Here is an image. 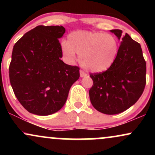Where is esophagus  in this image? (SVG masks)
<instances>
[{
	"mask_svg": "<svg viewBox=\"0 0 155 155\" xmlns=\"http://www.w3.org/2000/svg\"><path fill=\"white\" fill-rule=\"evenodd\" d=\"M87 76V74L84 71H83L82 70H80V76L81 77H84Z\"/></svg>",
	"mask_w": 155,
	"mask_h": 155,
	"instance_id": "obj_1",
	"label": "esophagus"
}]
</instances>
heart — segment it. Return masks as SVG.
<instances>
[{"label":"heart","mask_w":155,"mask_h":155,"mask_svg":"<svg viewBox=\"0 0 155 155\" xmlns=\"http://www.w3.org/2000/svg\"><path fill=\"white\" fill-rule=\"evenodd\" d=\"M118 52V42L114 35L100 32L75 31L68 36V42L62 45L63 58L74 64L76 54L79 63L92 72H102L113 65Z\"/></svg>","instance_id":"heart-1"}]
</instances>
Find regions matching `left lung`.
Instances as JSON below:
<instances>
[{"label":"left lung","instance_id":"left-lung-1","mask_svg":"<svg viewBox=\"0 0 155 155\" xmlns=\"http://www.w3.org/2000/svg\"><path fill=\"white\" fill-rule=\"evenodd\" d=\"M121 39L113 65L104 72L90 74L93 84L89 94L97 111L117 114L137 102L146 85V61L139 43L121 30H111Z\"/></svg>","mask_w":155,"mask_h":155}]
</instances>
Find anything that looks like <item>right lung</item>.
Here are the masks:
<instances>
[{
    "mask_svg": "<svg viewBox=\"0 0 155 155\" xmlns=\"http://www.w3.org/2000/svg\"><path fill=\"white\" fill-rule=\"evenodd\" d=\"M63 26L38 25L15 44L9 65L12 87L30 113L47 116L65 104L71 87L79 78V68L65 64L59 42Z\"/></svg>",
    "mask_w": 155,
    "mask_h": 155,
    "instance_id": "1",
    "label": "right lung"
}]
</instances>
